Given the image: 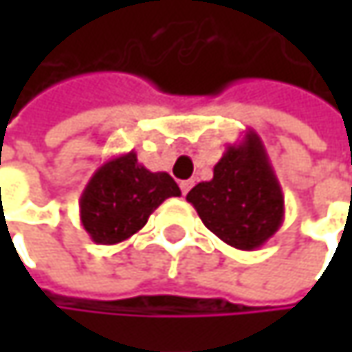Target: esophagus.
<instances>
[{
  "label": "esophagus",
  "mask_w": 352,
  "mask_h": 352,
  "mask_svg": "<svg viewBox=\"0 0 352 352\" xmlns=\"http://www.w3.org/2000/svg\"><path fill=\"white\" fill-rule=\"evenodd\" d=\"M179 187H181V193H183V195H187V191L193 187V181H191V179H187V181H181V183H179Z\"/></svg>",
  "instance_id": "1"
}]
</instances>
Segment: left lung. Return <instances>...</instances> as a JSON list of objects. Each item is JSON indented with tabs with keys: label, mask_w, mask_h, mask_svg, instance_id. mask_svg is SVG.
I'll return each instance as SVG.
<instances>
[{
	"label": "left lung",
	"mask_w": 352,
	"mask_h": 352,
	"mask_svg": "<svg viewBox=\"0 0 352 352\" xmlns=\"http://www.w3.org/2000/svg\"><path fill=\"white\" fill-rule=\"evenodd\" d=\"M187 201L226 245L254 250L283 224L285 201L263 140L246 130L241 142L228 144L210 181L197 183Z\"/></svg>",
	"instance_id": "obj_1"
}]
</instances>
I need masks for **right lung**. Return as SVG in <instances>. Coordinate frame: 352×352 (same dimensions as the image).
Wrapping results in <instances>:
<instances>
[{"mask_svg":"<svg viewBox=\"0 0 352 352\" xmlns=\"http://www.w3.org/2000/svg\"><path fill=\"white\" fill-rule=\"evenodd\" d=\"M179 195L173 177L148 171L130 151L107 159L91 175L79 199L81 224L94 243L118 245L136 234L167 197Z\"/></svg>","mask_w":352,"mask_h":352,"instance_id":"obj_1","label":"right lung"}]
</instances>
